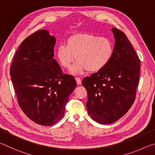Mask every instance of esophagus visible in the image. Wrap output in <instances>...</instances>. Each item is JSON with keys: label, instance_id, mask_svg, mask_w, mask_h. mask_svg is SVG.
I'll use <instances>...</instances> for the list:
<instances>
[{"label": "esophagus", "instance_id": "esophagus-1", "mask_svg": "<svg viewBox=\"0 0 155 155\" xmlns=\"http://www.w3.org/2000/svg\"><path fill=\"white\" fill-rule=\"evenodd\" d=\"M75 80H76V81H77V85H81V79L80 78L76 77L75 78Z\"/></svg>", "mask_w": 155, "mask_h": 155}]
</instances>
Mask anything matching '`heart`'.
Wrapping results in <instances>:
<instances>
[{"label":"heart","instance_id":"heart-1","mask_svg":"<svg viewBox=\"0 0 155 155\" xmlns=\"http://www.w3.org/2000/svg\"><path fill=\"white\" fill-rule=\"evenodd\" d=\"M114 53V45L111 40L100 38L91 33H77L68 38L66 45L57 47L55 56L62 68L68 69L74 61L70 72L82 73L85 70L96 72L105 68Z\"/></svg>","mask_w":155,"mask_h":155}]
</instances>
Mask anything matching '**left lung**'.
<instances>
[{
	"label": "left lung",
	"instance_id": "8db88e82",
	"mask_svg": "<svg viewBox=\"0 0 155 155\" xmlns=\"http://www.w3.org/2000/svg\"><path fill=\"white\" fill-rule=\"evenodd\" d=\"M111 31L115 46L111 61L82 81L87 91L88 114L102 124L117 121L129 110L140 78V60L132 44L121 31L115 28Z\"/></svg>",
	"mask_w": 155,
	"mask_h": 155
}]
</instances>
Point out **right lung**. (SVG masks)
<instances>
[{"label":"right lung","instance_id":"1","mask_svg":"<svg viewBox=\"0 0 155 155\" xmlns=\"http://www.w3.org/2000/svg\"><path fill=\"white\" fill-rule=\"evenodd\" d=\"M55 42L48 30L36 31L21 43L10 68L21 109L43 126H51L62 118L69 96L77 86L74 78L63 74L53 58Z\"/></svg>","mask_w":155,"mask_h":155}]
</instances>
